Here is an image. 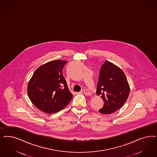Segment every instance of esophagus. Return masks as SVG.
<instances>
[{"label": "esophagus", "mask_w": 157, "mask_h": 157, "mask_svg": "<svg viewBox=\"0 0 157 157\" xmlns=\"http://www.w3.org/2000/svg\"><path fill=\"white\" fill-rule=\"evenodd\" d=\"M83 92H84V94L86 95H87V96H90V95H91V92L90 91H88V90H83Z\"/></svg>", "instance_id": "esophagus-1"}]
</instances>
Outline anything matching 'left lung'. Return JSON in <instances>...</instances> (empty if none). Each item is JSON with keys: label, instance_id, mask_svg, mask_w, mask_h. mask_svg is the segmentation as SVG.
Segmentation results:
<instances>
[{"label": "left lung", "instance_id": "1", "mask_svg": "<svg viewBox=\"0 0 157 157\" xmlns=\"http://www.w3.org/2000/svg\"><path fill=\"white\" fill-rule=\"evenodd\" d=\"M130 87L124 72L108 61L101 66L96 95H100L104 106L99 111L110 114L121 108L128 98Z\"/></svg>", "mask_w": 157, "mask_h": 157}]
</instances>
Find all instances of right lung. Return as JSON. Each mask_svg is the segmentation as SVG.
Listing matches in <instances>:
<instances>
[{"mask_svg":"<svg viewBox=\"0 0 157 157\" xmlns=\"http://www.w3.org/2000/svg\"><path fill=\"white\" fill-rule=\"evenodd\" d=\"M67 62L57 59L42 65L28 82V94L32 103L46 113L60 111L73 97L62 73Z\"/></svg>","mask_w":157,"mask_h":157,"instance_id":"right-lung-1","label":"right lung"}]
</instances>
